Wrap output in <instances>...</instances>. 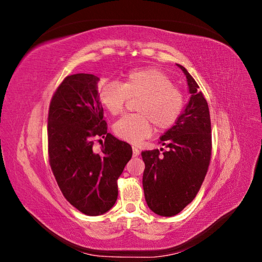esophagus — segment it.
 Returning <instances> with one entry per match:
<instances>
[{"instance_id": "1", "label": "esophagus", "mask_w": 262, "mask_h": 262, "mask_svg": "<svg viewBox=\"0 0 262 262\" xmlns=\"http://www.w3.org/2000/svg\"><path fill=\"white\" fill-rule=\"evenodd\" d=\"M132 150H133V157H137L140 154V149L137 146H132Z\"/></svg>"}]
</instances>
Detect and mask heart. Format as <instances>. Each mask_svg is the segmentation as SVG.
<instances>
[{
    "mask_svg": "<svg viewBox=\"0 0 262 262\" xmlns=\"http://www.w3.org/2000/svg\"><path fill=\"white\" fill-rule=\"evenodd\" d=\"M130 98H138L136 112L139 114L119 119L114 124V131L134 144L148 138L153 125L158 132L171 128L185 108L182 91L173 85L167 73L153 67L129 71L122 83L110 80L99 86L98 100L110 115L121 114Z\"/></svg>",
    "mask_w": 262,
    "mask_h": 262,
    "instance_id": "b5f03b06",
    "label": "heart"
}]
</instances>
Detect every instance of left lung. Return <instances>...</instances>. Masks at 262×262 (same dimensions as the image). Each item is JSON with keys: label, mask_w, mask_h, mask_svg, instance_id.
Returning <instances> with one entry per match:
<instances>
[{"label": "left lung", "mask_w": 262, "mask_h": 262, "mask_svg": "<svg viewBox=\"0 0 262 262\" xmlns=\"http://www.w3.org/2000/svg\"><path fill=\"white\" fill-rule=\"evenodd\" d=\"M191 94L189 104L175 125L160 138L167 150H143L145 169L143 189L148 208L162 216H173L184 210L199 192L212 155L211 118L208 101L188 71Z\"/></svg>", "instance_id": "1"}]
</instances>
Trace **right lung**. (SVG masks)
<instances>
[{
	"label": "right lung",
	"mask_w": 262,
	"mask_h": 262,
	"mask_svg": "<svg viewBox=\"0 0 262 262\" xmlns=\"http://www.w3.org/2000/svg\"><path fill=\"white\" fill-rule=\"evenodd\" d=\"M99 78L77 73L55 90L48 113V154L53 176L66 199L86 215L114 207L118 178L132 157V147L107 132L98 100ZM100 137L102 149H93Z\"/></svg>",
	"instance_id": "obj_1"
}]
</instances>
